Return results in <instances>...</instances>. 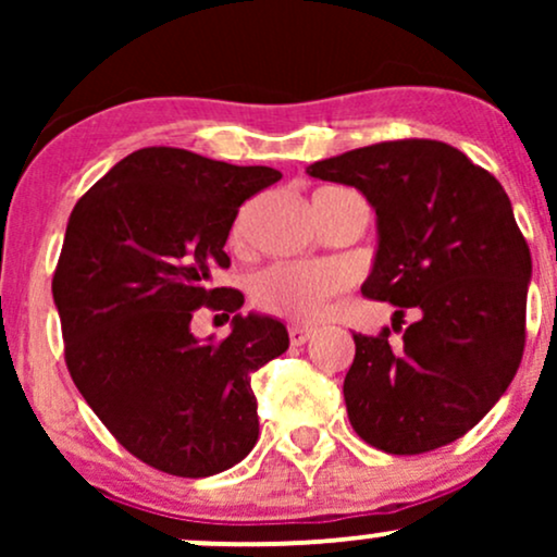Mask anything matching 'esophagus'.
<instances>
[{
    "label": "esophagus",
    "instance_id": "esophagus-1",
    "mask_svg": "<svg viewBox=\"0 0 557 557\" xmlns=\"http://www.w3.org/2000/svg\"><path fill=\"white\" fill-rule=\"evenodd\" d=\"M287 335H290V343H293V345H304V343L311 337V330H309V327H298V324H293V327L287 330Z\"/></svg>",
    "mask_w": 557,
    "mask_h": 557
}]
</instances>
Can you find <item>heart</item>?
<instances>
[{
	"mask_svg": "<svg viewBox=\"0 0 557 557\" xmlns=\"http://www.w3.org/2000/svg\"><path fill=\"white\" fill-rule=\"evenodd\" d=\"M246 233V214L235 222L233 240L240 243ZM343 287V272L330 264H274L259 272L251 283V298L259 309L274 317L314 319L324 309V300Z\"/></svg>",
	"mask_w": 557,
	"mask_h": 557,
	"instance_id": "b5f03b06",
	"label": "heart"
}]
</instances>
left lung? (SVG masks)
Segmentation results:
<instances>
[{
    "mask_svg": "<svg viewBox=\"0 0 557 557\" xmlns=\"http://www.w3.org/2000/svg\"><path fill=\"white\" fill-rule=\"evenodd\" d=\"M311 177L354 185L376 212L361 293L413 311L403 343L354 335L350 426L393 456L463 437L508 389L523 354L532 253L510 198L443 140H385L322 159ZM395 327V324H393Z\"/></svg>",
    "mask_w": 557,
    "mask_h": 557,
    "instance_id": "left-lung-1",
    "label": "left lung"
}]
</instances>
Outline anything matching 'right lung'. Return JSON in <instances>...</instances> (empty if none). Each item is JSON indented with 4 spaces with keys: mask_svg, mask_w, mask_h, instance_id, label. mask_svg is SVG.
I'll return each instance as SVG.
<instances>
[{
    "mask_svg": "<svg viewBox=\"0 0 557 557\" xmlns=\"http://www.w3.org/2000/svg\"><path fill=\"white\" fill-rule=\"evenodd\" d=\"M185 149H138L75 203L52 293L75 387L117 443L172 476L233 469L259 440L251 374L285 354L280 319L243 317V293L212 287L230 267L238 207L280 181ZM201 305L233 315L198 342Z\"/></svg>",
    "mask_w": 557,
    "mask_h": 557,
    "instance_id": "1",
    "label": "right lung"
}]
</instances>
